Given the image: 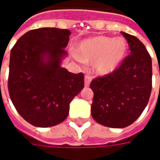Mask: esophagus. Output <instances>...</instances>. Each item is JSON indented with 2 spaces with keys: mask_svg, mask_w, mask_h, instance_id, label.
Returning <instances> with one entry per match:
<instances>
[{
  "mask_svg": "<svg viewBox=\"0 0 160 160\" xmlns=\"http://www.w3.org/2000/svg\"><path fill=\"white\" fill-rule=\"evenodd\" d=\"M84 80H85V86H89L90 85V82H91V80H92V78L90 77V76H85V78H84Z\"/></svg>",
  "mask_w": 160,
  "mask_h": 160,
  "instance_id": "34e87169",
  "label": "esophagus"
}]
</instances>
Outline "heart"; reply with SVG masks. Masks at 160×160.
Here are the masks:
<instances>
[{
  "label": "heart",
  "instance_id": "heart-1",
  "mask_svg": "<svg viewBox=\"0 0 160 160\" xmlns=\"http://www.w3.org/2000/svg\"><path fill=\"white\" fill-rule=\"evenodd\" d=\"M128 42L122 37L93 36L79 42L73 53L84 63H92V70L99 75H108L116 71L128 53Z\"/></svg>",
  "mask_w": 160,
  "mask_h": 160
}]
</instances>
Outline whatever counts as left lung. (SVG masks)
<instances>
[{
    "label": "left lung",
    "mask_w": 160,
    "mask_h": 160,
    "mask_svg": "<svg viewBox=\"0 0 160 160\" xmlns=\"http://www.w3.org/2000/svg\"><path fill=\"white\" fill-rule=\"evenodd\" d=\"M131 54L113 73L91 82L93 92L92 116L110 128H125L145 108L152 89V60L144 45L134 36L121 32Z\"/></svg>",
    "instance_id": "obj_1"
}]
</instances>
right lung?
I'll use <instances>...</instances> for the list:
<instances>
[{"mask_svg": "<svg viewBox=\"0 0 160 160\" xmlns=\"http://www.w3.org/2000/svg\"><path fill=\"white\" fill-rule=\"evenodd\" d=\"M71 32L42 28L29 30L11 50L8 90L20 116L33 126L46 128L64 121L69 105L84 87L82 73L62 68Z\"/></svg>", "mask_w": 160, "mask_h": 160, "instance_id": "right-lung-1", "label": "right lung"}]
</instances>
